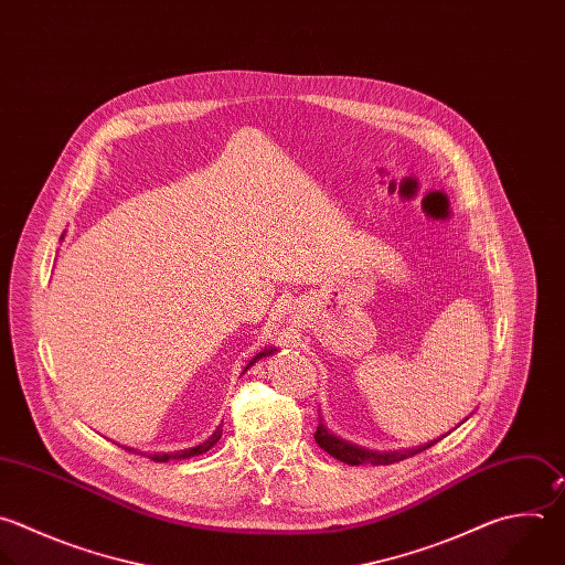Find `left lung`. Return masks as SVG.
I'll return each instance as SVG.
<instances>
[{
	"label": "left lung",
	"instance_id": "left-lung-1",
	"mask_svg": "<svg viewBox=\"0 0 565 565\" xmlns=\"http://www.w3.org/2000/svg\"><path fill=\"white\" fill-rule=\"evenodd\" d=\"M468 419V417H466ZM463 419V422H466ZM461 422V424H463ZM315 441L319 444V448H323L330 457L348 463V466H363V463H370V466H391V463H397V461H404L408 457H415L417 452H424L426 448L435 446L439 439L430 441V444H424L419 448H408V450H393V452H374V450H365V448H359L354 444H348L339 437H334L332 433H328V428L319 422L317 426V433H315Z\"/></svg>",
	"mask_w": 565,
	"mask_h": 565
}]
</instances>
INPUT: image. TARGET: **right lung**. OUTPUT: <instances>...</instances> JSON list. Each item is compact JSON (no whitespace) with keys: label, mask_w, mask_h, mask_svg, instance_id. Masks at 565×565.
Returning <instances> with one entry per match:
<instances>
[{"label":"right lung","mask_w":565,"mask_h":565,"mask_svg":"<svg viewBox=\"0 0 565 565\" xmlns=\"http://www.w3.org/2000/svg\"><path fill=\"white\" fill-rule=\"evenodd\" d=\"M273 352H275V348H268V350H262L259 354H255V356L248 361V365L244 367V372H246L253 363H257L262 356H270ZM220 439H222V426H220L204 444H200V446H195V448H185V450H177V452H154V455H148V457H150V461H157V463H166V461H170V459H191V457H198V455L209 452Z\"/></svg>","instance_id":"obj_1"}]
</instances>
